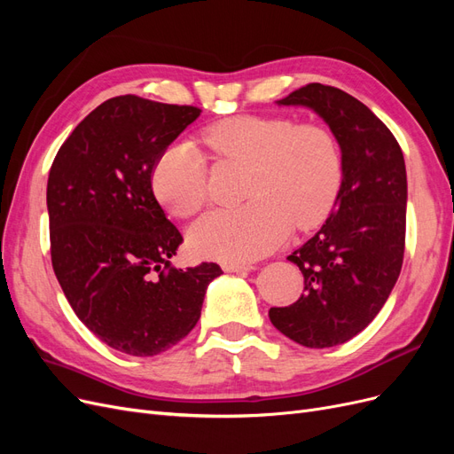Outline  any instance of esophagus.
I'll return each mask as SVG.
<instances>
[{"label": "esophagus", "instance_id": "esophagus-1", "mask_svg": "<svg viewBox=\"0 0 454 454\" xmlns=\"http://www.w3.org/2000/svg\"><path fill=\"white\" fill-rule=\"evenodd\" d=\"M252 269H255L252 263H225L223 265L225 272H248Z\"/></svg>", "mask_w": 454, "mask_h": 454}]
</instances>
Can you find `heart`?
<instances>
[{
  "label": "heart",
  "instance_id": "1",
  "mask_svg": "<svg viewBox=\"0 0 454 454\" xmlns=\"http://www.w3.org/2000/svg\"><path fill=\"white\" fill-rule=\"evenodd\" d=\"M214 157L250 164L240 208L212 210L189 229L197 255L254 261L290 237L292 227L312 229L332 212L342 164L327 129L297 125L287 117L239 115L204 130ZM155 197L176 217L197 214L208 200V168L195 144L176 142L162 151L151 176Z\"/></svg>",
  "mask_w": 454,
  "mask_h": 454
}]
</instances>
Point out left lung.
Wrapping results in <instances>:
<instances>
[{
	"label": "left lung",
	"mask_w": 454,
	"mask_h": 454,
	"mask_svg": "<svg viewBox=\"0 0 454 454\" xmlns=\"http://www.w3.org/2000/svg\"><path fill=\"white\" fill-rule=\"evenodd\" d=\"M277 104L312 109L340 147L335 208L312 239L287 255L303 272L305 292L294 305L269 310L286 337L309 348H329L373 322L400 277L405 160L387 125L345 90L310 83Z\"/></svg>",
	"instance_id": "left-lung-1"
}]
</instances>
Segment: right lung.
I'll list each match as a JSON object with an SVG mask.
<instances>
[{
  "label": "right lung",
  "mask_w": 454,
  "mask_h": 454,
  "mask_svg": "<svg viewBox=\"0 0 454 454\" xmlns=\"http://www.w3.org/2000/svg\"><path fill=\"white\" fill-rule=\"evenodd\" d=\"M200 115L125 94L90 112L49 172L51 259L77 318L107 347L157 356L200 318L215 263L176 269L180 231L151 187L157 159Z\"/></svg>",
  "instance_id": "obj_1"
}]
</instances>
